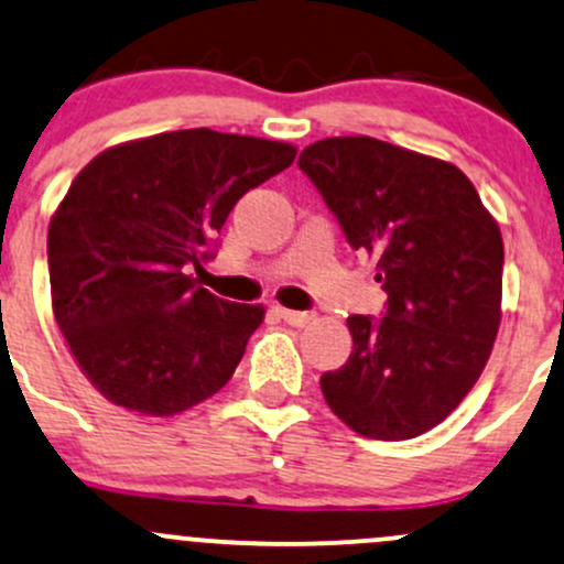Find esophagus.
<instances>
[{
  "label": "esophagus",
  "mask_w": 564,
  "mask_h": 564,
  "mask_svg": "<svg viewBox=\"0 0 564 564\" xmlns=\"http://www.w3.org/2000/svg\"><path fill=\"white\" fill-rule=\"evenodd\" d=\"M275 315L278 318L286 321L289 326H296V329H302V326H307L313 321L311 313H302V311H286V307H275Z\"/></svg>",
  "instance_id": "1"
}]
</instances>
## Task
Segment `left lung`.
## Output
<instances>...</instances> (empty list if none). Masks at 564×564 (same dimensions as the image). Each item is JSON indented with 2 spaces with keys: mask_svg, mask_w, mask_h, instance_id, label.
Wrapping results in <instances>:
<instances>
[{
  "mask_svg": "<svg viewBox=\"0 0 564 564\" xmlns=\"http://www.w3.org/2000/svg\"><path fill=\"white\" fill-rule=\"evenodd\" d=\"M300 169L345 238L375 257L382 318L350 315L352 352L321 377L326 404L367 438L401 442L442 423L479 380L500 326L503 238L447 160L372 135L305 147Z\"/></svg>",
  "mask_w": 564,
  "mask_h": 564,
  "instance_id": "8db88e82",
  "label": "left lung"
}]
</instances>
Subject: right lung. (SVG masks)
Segmentation results:
<instances>
[{"instance_id":"add662e5","label":"right lung","mask_w":564,"mask_h":564,"mask_svg":"<svg viewBox=\"0 0 564 564\" xmlns=\"http://www.w3.org/2000/svg\"><path fill=\"white\" fill-rule=\"evenodd\" d=\"M294 158L286 141L192 128L109 147L77 173L47 230L53 315L104 399L171 417L227 386L264 307L219 300L189 268Z\"/></svg>"}]
</instances>
